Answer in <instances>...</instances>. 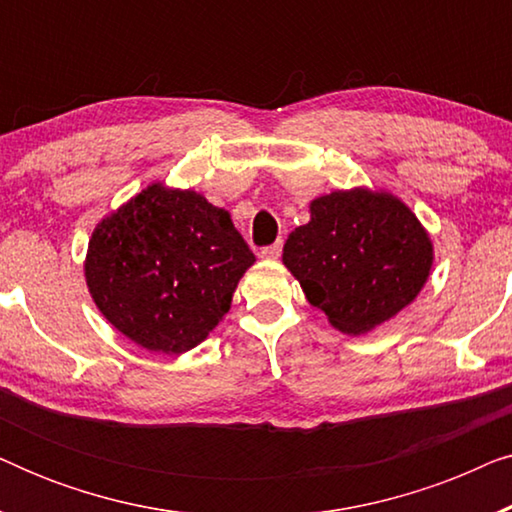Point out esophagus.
Instances as JSON below:
<instances>
[{
  "label": "esophagus",
  "mask_w": 512,
  "mask_h": 512,
  "mask_svg": "<svg viewBox=\"0 0 512 512\" xmlns=\"http://www.w3.org/2000/svg\"><path fill=\"white\" fill-rule=\"evenodd\" d=\"M279 254H282V242H275L270 244V247L261 249V256L268 258V261H275V258H279Z\"/></svg>",
  "instance_id": "esophagus-1"
}]
</instances>
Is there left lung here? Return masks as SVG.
<instances>
[{"label":"left lung","instance_id":"8db88e82","mask_svg":"<svg viewBox=\"0 0 512 512\" xmlns=\"http://www.w3.org/2000/svg\"><path fill=\"white\" fill-rule=\"evenodd\" d=\"M282 261L310 305L338 331L361 335L417 298L433 244L396 195L352 188L310 202V221L289 235Z\"/></svg>","mask_w":512,"mask_h":512}]
</instances>
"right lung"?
<instances>
[{
    "instance_id": "1",
    "label": "right lung",
    "mask_w": 512,
    "mask_h": 512,
    "mask_svg": "<svg viewBox=\"0 0 512 512\" xmlns=\"http://www.w3.org/2000/svg\"><path fill=\"white\" fill-rule=\"evenodd\" d=\"M256 256L226 209L163 184L104 216L86 254V284L116 331L149 352L198 347Z\"/></svg>"
}]
</instances>
